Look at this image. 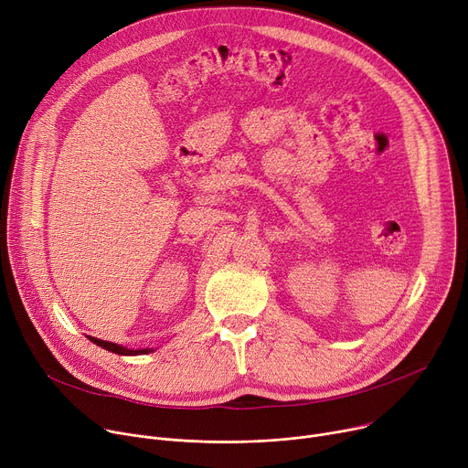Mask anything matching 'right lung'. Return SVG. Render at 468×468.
<instances>
[{
	"instance_id": "right-lung-1",
	"label": "right lung",
	"mask_w": 468,
	"mask_h": 468,
	"mask_svg": "<svg viewBox=\"0 0 468 468\" xmlns=\"http://www.w3.org/2000/svg\"><path fill=\"white\" fill-rule=\"evenodd\" d=\"M90 341L95 343L97 346H102L104 350L114 352V354H122V356H136V354H150V352H154V348L133 350V348H127V346H122V345H116V343H111V341H102V339H97V337H90Z\"/></svg>"
}]
</instances>
